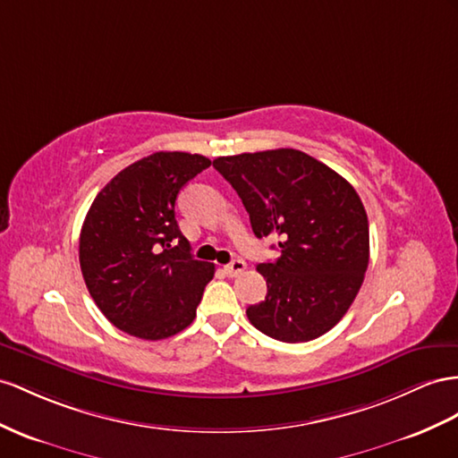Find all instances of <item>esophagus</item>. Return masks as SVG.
<instances>
[{
    "mask_svg": "<svg viewBox=\"0 0 458 458\" xmlns=\"http://www.w3.org/2000/svg\"><path fill=\"white\" fill-rule=\"evenodd\" d=\"M245 268H248V265H245V261H242V259H236V261H232L230 265H226L225 267V273L228 275V276H240Z\"/></svg>",
    "mask_w": 458,
    "mask_h": 458,
    "instance_id": "esophagus-1",
    "label": "esophagus"
}]
</instances>
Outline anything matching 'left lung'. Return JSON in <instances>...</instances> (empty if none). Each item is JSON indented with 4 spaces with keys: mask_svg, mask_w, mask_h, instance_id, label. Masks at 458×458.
<instances>
[{
    "mask_svg": "<svg viewBox=\"0 0 458 458\" xmlns=\"http://www.w3.org/2000/svg\"><path fill=\"white\" fill-rule=\"evenodd\" d=\"M213 166L240 195L257 238H280L275 263L257 265L265 301L250 323L283 343L331 331L354 301L369 263V225L356 190L296 148L218 157Z\"/></svg>",
    "mask_w": 458,
    "mask_h": 458,
    "instance_id": "8db88e82",
    "label": "left lung"
}]
</instances>
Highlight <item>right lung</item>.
<instances>
[{
  "mask_svg": "<svg viewBox=\"0 0 458 458\" xmlns=\"http://www.w3.org/2000/svg\"><path fill=\"white\" fill-rule=\"evenodd\" d=\"M210 160L160 150L114 175L92 201L79 238L89 294L114 327L162 341L191 325L215 265L197 261L175 222L182 187Z\"/></svg>",
  "mask_w": 458,
  "mask_h": 458,
  "instance_id": "obj_1",
  "label": "right lung"
}]
</instances>
